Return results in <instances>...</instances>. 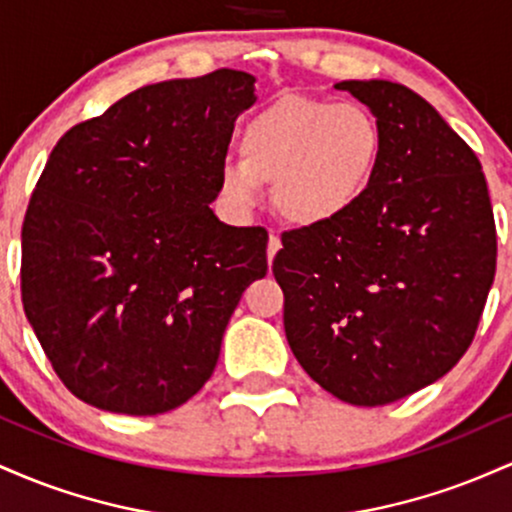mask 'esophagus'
Returning <instances> with one entry per match:
<instances>
[{
	"label": "esophagus",
	"instance_id": "esophagus-1",
	"mask_svg": "<svg viewBox=\"0 0 512 512\" xmlns=\"http://www.w3.org/2000/svg\"><path fill=\"white\" fill-rule=\"evenodd\" d=\"M279 250H281V240H279V236H274V233H272V236H269V243H267V262L269 264H272L274 255Z\"/></svg>",
	"mask_w": 512,
	"mask_h": 512
}]
</instances>
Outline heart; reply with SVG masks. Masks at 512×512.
<instances>
[{
	"label": "heart",
	"mask_w": 512,
	"mask_h": 512,
	"mask_svg": "<svg viewBox=\"0 0 512 512\" xmlns=\"http://www.w3.org/2000/svg\"><path fill=\"white\" fill-rule=\"evenodd\" d=\"M240 161L219 170V190L236 211L260 204L272 182L274 207L293 226L315 228L349 214L366 197L383 156V132L368 108L289 96L240 132Z\"/></svg>",
	"instance_id": "heart-1"
}]
</instances>
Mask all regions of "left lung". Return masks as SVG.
Here are the masks:
<instances>
[{"label":"left lung","instance_id":"8db88e82","mask_svg":"<svg viewBox=\"0 0 512 512\" xmlns=\"http://www.w3.org/2000/svg\"><path fill=\"white\" fill-rule=\"evenodd\" d=\"M378 120L383 156L342 219L281 236L293 356L317 385L380 407L436 383L464 356L496 274V226L477 154L419 93L339 81Z\"/></svg>","mask_w":512,"mask_h":512}]
</instances>
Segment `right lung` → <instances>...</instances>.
Here are the masks:
<instances>
[{"label":"right lung","instance_id":"add662e5","mask_svg":"<svg viewBox=\"0 0 512 512\" xmlns=\"http://www.w3.org/2000/svg\"><path fill=\"white\" fill-rule=\"evenodd\" d=\"M255 76L216 69L137 88L69 129L21 231V298L67 390L156 416L214 373L233 310L267 274V231L209 209Z\"/></svg>","mask_w":512,"mask_h":512}]
</instances>
